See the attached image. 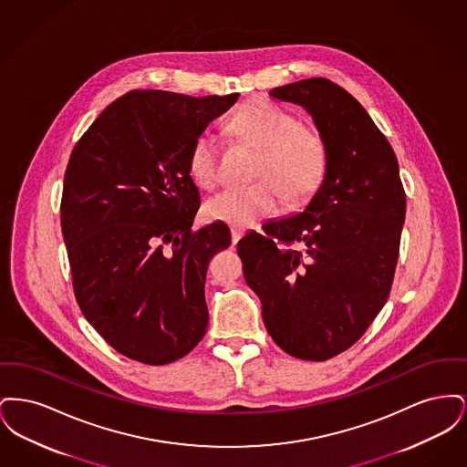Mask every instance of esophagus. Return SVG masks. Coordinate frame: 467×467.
Masks as SVG:
<instances>
[{"instance_id":"1","label":"esophagus","mask_w":467,"mask_h":467,"mask_svg":"<svg viewBox=\"0 0 467 467\" xmlns=\"http://www.w3.org/2000/svg\"><path fill=\"white\" fill-rule=\"evenodd\" d=\"M242 234H244V231L242 229H236V227H231V240H233V244H238V240L242 238Z\"/></svg>"}]
</instances>
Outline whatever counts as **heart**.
I'll return each mask as SVG.
<instances>
[{"mask_svg": "<svg viewBox=\"0 0 467 467\" xmlns=\"http://www.w3.org/2000/svg\"><path fill=\"white\" fill-rule=\"evenodd\" d=\"M227 128L233 136L261 150L257 182L212 196L204 202L208 219L244 229L275 213L284 196L290 204L310 200L324 182L326 143L287 109L255 99L236 111ZM189 171L202 189H212L219 182V143L213 134L204 131L194 140Z\"/></svg>", "mask_w": 467, "mask_h": 467, "instance_id": "heart-1", "label": "heart"}]
</instances>
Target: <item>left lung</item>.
<instances>
[{"mask_svg":"<svg viewBox=\"0 0 467 467\" xmlns=\"http://www.w3.org/2000/svg\"><path fill=\"white\" fill-rule=\"evenodd\" d=\"M269 94L308 111L327 170L303 212L246 233L238 255L273 341L289 356L327 360L366 333L389 297L406 215L400 164L369 113L331 80Z\"/></svg>","mask_w":467,"mask_h":467,"instance_id":"left-lung-1","label":"left lung"}]
</instances>
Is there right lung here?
I'll return each mask as SVG.
<instances>
[{
    "instance_id": "add662e5",
    "label": "right lung",
    "mask_w": 467,
    "mask_h": 467,
    "mask_svg": "<svg viewBox=\"0 0 467 467\" xmlns=\"http://www.w3.org/2000/svg\"><path fill=\"white\" fill-rule=\"evenodd\" d=\"M238 98L133 90L71 152L61 227L73 289L88 322L122 356L162 366L206 333V269L231 233L223 223L192 231L201 201L189 152Z\"/></svg>"
}]
</instances>
